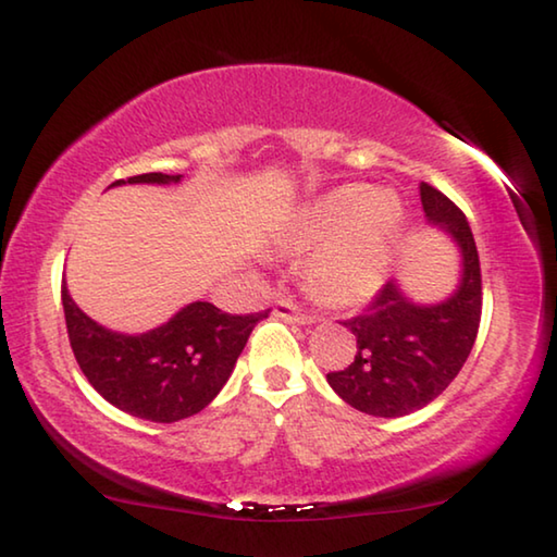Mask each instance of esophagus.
Returning <instances> with one entry per match:
<instances>
[{
	"instance_id": "esophagus-1",
	"label": "esophagus",
	"mask_w": 557,
	"mask_h": 557,
	"mask_svg": "<svg viewBox=\"0 0 557 557\" xmlns=\"http://www.w3.org/2000/svg\"><path fill=\"white\" fill-rule=\"evenodd\" d=\"M272 314L277 319H285V322H295V324H314L317 317L312 314H305L301 309L295 305V301H289L285 297H280L275 301V307H272Z\"/></svg>"
}]
</instances>
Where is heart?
<instances>
[{"instance_id":"obj_1","label":"heart","mask_w":557,"mask_h":557,"mask_svg":"<svg viewBox=\"0 0 557 557\" xmlns=\"http://www.w3.org/2000/svg\"><path fill=\"white\" fill-rule=\"evenodd\" d=\"M403 225L391 191L338 186L301 206L275 235V248L307 256V285L329 307H361L381 295Z\"/></svg>"}]
</instances>
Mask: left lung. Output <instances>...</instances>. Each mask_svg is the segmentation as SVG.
Returning a JSON list of instances; mask_svg holds the SVG:
<instances>
[{
	"instance_id": "left-lung-1",
	"label": "left lung",
	"mask_w": 557,
	"mask_h": 557,
	"mask_svg": "<svg viewBox=\"0 0 557 557\" xmlns=\"http://www.w3.org/2000/svg\"><path fill=\"white\" fill-rule=\"evenodd\" d=\"M420 201L428 223L457 245V289L435 305H420L391 280L369 312L344 322L356 336L354 363L326 373L338 398L375 418H403L445 393L469 358L482 319V270L465 213L430 184H420Z\"/></svg>"
}]
</instances>
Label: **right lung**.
Segmentation results:
<instances>
[{
    "label": "right lung",
    "mask_w": 557,
    "mask_h": 557,
    "mask_svg": "<svg viewBox=\"0 0 557 557\" xmlns=\"http://www.w3.org/2000/svg\"><path fill=\"white\" fill-rule=\"evenodd\" d=\"M182 174H139L122 184H178ZM71 348L88 383L110 405L135 418L176 422L201 412L231 379L240 351L260 319L225 314L211 301H191L145 334L110 332L83 312L61 287Z\"/></svg>",
    "instance_id": "add662e5"
}]
</instances>
